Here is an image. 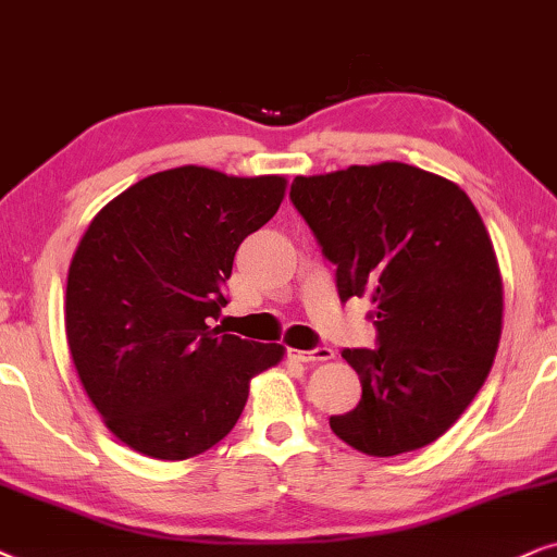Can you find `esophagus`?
Segmentation results:
<instances>
[{"mask_svg":"<svg viewBox=\"0 0 557 557\" xmlns=\"http://www.w3.org/2000/svg\"><path fill=\"white\" fill-rule=\"evenodd\" d=\"M290 359L302 361V364H318V361H331L333 359V348L318 346V348H310V351H298V348H290Z\"/></svg>","mask_w":557,"mask_h":557,"instance_id":"obj_1","label":"esophagus"}]
</instances>
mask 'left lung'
<instances>
[{
  "instance_id": "obj_1",
  "label": "left lung",
  "mask_w": 557,
  "mask_h": 557,
  "mask_svg": "<svg viewBox=\"0 0 557 557\" xmlns=\"http://www.w3.org/2000/svg\"><path fill=\"white\" fill-rule=\"evenodd\" d=\"M290 201L336 267L341 302L367 298L376 348H344L361 380L331 430L369 456L438 441L476 397L502 336V277L484 221L446 177L351 165L302 177Z\"/></svg>"
}]
</instances>
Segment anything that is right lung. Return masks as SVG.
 I'll list each match as a JSON object with an SVG mask.
<instances>
[{
    "instance_id": "obj_1",
    "label": "right lung",
    "mask_w": 557,
    "mask_h": 557,
    "mask_svg": "<svg viewBox=\"0 0 557 557\" xmlns=\"http://www.w3.org/2000/svg\"><path fill=\"white\" fill-rule=\"evenodd\" d=\"M285 196V177L173 168L139 181L88 224L69 270L65 336L96 410L119 441L160 461L232 433L249 380L283 346L211 329L239 244Z\"/></svg>"
}]
</instances>
